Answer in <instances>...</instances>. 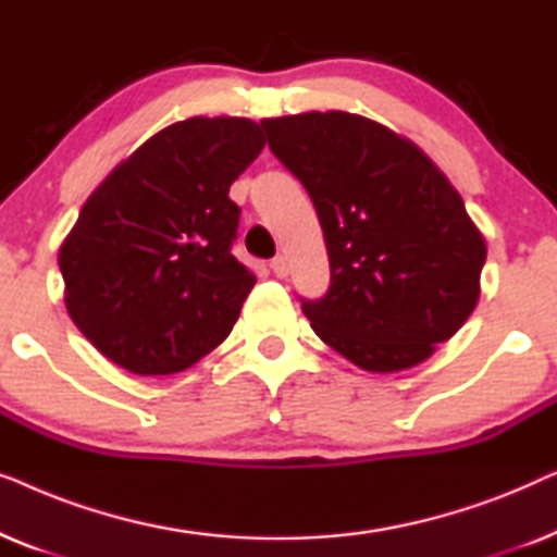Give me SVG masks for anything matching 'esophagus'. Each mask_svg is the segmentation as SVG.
Returning a JSON list of instances; mask_svg holds the SVG:
<instances>
[{
    "label": "esophagus",
    "mask_w": 557,
    "mask_h": 557,
    "mask_svg": "<svg viewBox=\"0 0 557 557\" xmlns=\"http://www.w3.org/2000/svg\"><path fill=\"white\" fill-rule=\"evenodd\" d=\"M271 271L276 273L278 278H284L286 273H288V258H286V256H276V258H271Z\"/></svg>",
    "instance_id": "esophagus-1"
}]
</instances>
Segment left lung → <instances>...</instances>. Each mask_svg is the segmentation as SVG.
<instances>
[{"instance_id":"left-lung-1","label":"left lung","mask_w":557,"mask_h":557,"mask_svg":"<svg viewBox=\"0 0 557 557\" xmlns=\"http://www.w3.org/2000/svg\"><path fill=\"white\" fill-rule=\"evenodd\" d=\"M261 126L324 231L332 284L322 299H301L311 330L362 370L423 362L479 301L486 246L461 195L413 141L357 113Z\"/></svg>"}]
</instances>
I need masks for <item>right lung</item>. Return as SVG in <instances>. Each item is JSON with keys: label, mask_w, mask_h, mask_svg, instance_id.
<instances>
[{"label": "right lung", "mask_w": 557, "mask_h": 557, "mask_svg": "<svg viewBox=\"0 0 557 557\" xmlns=\"http://www.w3.org/2000/svg\"><path fill=\"white\" fill-rule=\"evenodd\" d=\"M263 144L250 119L177 121L83 205L58 256L65 307L111 362L172 375L231 334L256 276L231 253L240 208L227 193Z\"/></svg>", "instance_id": "obj_1"}]
</instances>
